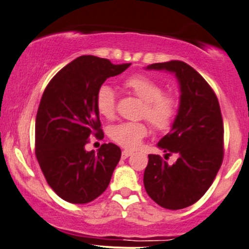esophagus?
<instances>
[{
  "label": "esophagus",
  "instance_id": "obj_1",
  "mask_svg": "<svg viewBox=\"0 0 249 249\" xmlns=\"http://www.w3.org/2000/svg\"><path fill=\"white\" fill-rule=\"evenodd\" d=\"M132 154V152H130V151H122V154H121V158L122 159H127V158H129Z\"/></svg>",
  "mask_w": 249,
  "mask_h": 249
}]
</instances>
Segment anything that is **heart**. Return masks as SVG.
<instances>
[{
	"instance_id": "heart-1",
	"label": "heart",
	"mask_w": 249,
	"mask_h": 249,
	"mask_svg": "<svg viewBox=\"0 0 249 249\" xmlns=\"http://www.w3.org/2000/svg\"><path fill=\"white\" fill-rule=\"evenodd\" d=\"M124 87L144 102L142 115L157 130H168L172 127L177 113V101L170 93H163V88L152 77L136 74L127 77ZM96 107L99 114L111 119L115 113V91L112 87L103 85L96 93ZM148 129L141 122H122L113 125L109 136L120 146L134 150L146 136Z\"/></svg>"
}]
</instances>
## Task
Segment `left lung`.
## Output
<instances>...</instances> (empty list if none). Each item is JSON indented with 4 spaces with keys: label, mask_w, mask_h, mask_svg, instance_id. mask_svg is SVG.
I'll return each instance as SVG.
<instances>
[{
    "label": "left lung",
    "mask_w": 249,
    "mask_h": 249,
    "mask_svg": "<svg viewBox=\"0 0 249 249\" xmlns=\"http://www.w3.org/2000/svg\"><path fill=\"white\" fill-rule=\"evenodd\" d=\"M166 71L179 85V106L169 134L157 146L164 158L176 154L174 164L157 154L148 156L144 186L150 198L166 209L186 208L212 185L223 161V120L211 86L195 69L180 60L146 66Z\"/></svg>",
    "instance_id": "1"
}]
</instances>
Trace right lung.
<instances>
[{"instance_id": "right-lung-1", "label": "right lung", "mask_w": 249, "mask_h": 249, "mask_svg": "<svg viewBox=\"0 0 249 249\" xmlns=\"http://www.w3.org/2000/svg\"><path fill=\"white\" fill-rule=\"evenodd\" d=\"M131 64L81 56L63 67L42 95L35 121V154L50 188L67 202L88 203L107 189L120 147L103 144L86 151L91 135L104 137L96 93L106 79Z\"/></svg>"}]
</instances>
